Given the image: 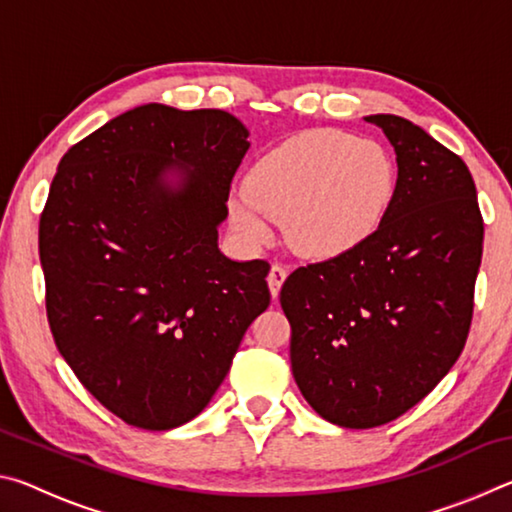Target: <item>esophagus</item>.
<instances>
[{"mask_svg":"<svg viewBox=\"0 0 512 512\" xmlns=\"http://www.w3.org/2000/svg\"><path fill=\"white\" fill-rule=\"evenodd\" d=\"M287 275H289V268L284 266V264L275 262V264L271 266V273H268V287H271L273 298H277V293H280L284 280H287Z\"/></svg>","mask_w":512,"mask_h":512,"instance_id":"1","label":"esophagus"}]
</instances>
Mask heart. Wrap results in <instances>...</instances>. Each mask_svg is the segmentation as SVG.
I'll use <instances>...</instances> for the list:
<instances>
[{
  "label": "heart",
  "mask_w": 512,
  "mask_h": 512,
  "mask_svg": "<svg viewBox=\"0 0 512 512\" xmlns=\"http://www.w3.org/2000/svg\"><path fill=\"white\" fill-rule=\"evenodd\" d=\"M395 189V167L379 144L339 131H309L253 164L246 192L230 201L237 230L253 244L284 221L302 255L336 257L379 228Z\"/></svg>",
  "instance_id": "b5f03b06"
}]
</instances>
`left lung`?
<instances>
[{
    "label": "left lung",
    "mask_w": 512,
    "mask_h": 512,
    "mask_svg": "<svg viewBox=\"0 0 512 512\" xmlns=\"http://www.w3.org/2000/svg\"><path fill=\"white\" fill-rule=\"evenodd\" d=\"M397 153V183L361 246L293 271L280 305L291 370L320 418L372 429L424 400L465 348L483 253L467 164L420 126L366 117Z\"/></svg>",
    "instance_id": "8db88e82"
}]
</instances>
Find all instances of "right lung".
I'll list each match as a JSON object with an SVG mask.
<instances>
[{
	"mask_svg": "<svg viewBox=\"0 0 512 512\" xmlns=\"http://www.w3.org/2000/svg\"><path fill=\"white\" fill-rule=\"evenodd\" d=\"M246 137L225 110L149 103L76 142L51 180L38 232L49 329L131 427L201 413L271 302L266 259L232 262L216 246ZM173 166L178 190L161 180Z\"/></svg>",
	"mask_w": 512,
	"mask_h": 512,
	"instance_id": "add662e5",
	"label": "right lung"
}]
</instances>
